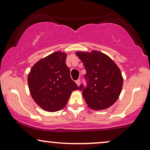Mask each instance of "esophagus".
Instances as JSON below:
<instances>
[{"instance_id":"obj_1","label":"esophagus","mask_w":150,"mask_h":150,"mask_svg":"<svg viewBox=\"0 0 150 150\" xmlns=\"http://www.w3.org/2000/svg\"><path fill=\"white\" fill-rule=\"evenodd\" d=\"M76 82V84H77V86H80V79H78V80H76V82Z\"/></svg>"}]
</instances>
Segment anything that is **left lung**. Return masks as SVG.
<instances>
[{
  "label": "left lung",
  "mask_w": 150,
  "mask_h": 150,
  "mask_svg": "<svg viewBox=\"0 0 150 150\" xmlns=\"http://www.w3.org/2000/svg\"><path fill=\"white\" fill-rule=\"evenodd\" d=\"M76 55L84 64L86 71V87L79 89L88 107L102 110L112 105L120 96L123 86V77L117 65L102 52H77Z\"/></svg>",
  "instance_id": "left-lung-1"
}]
</instances>
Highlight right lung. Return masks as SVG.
<instances>
[{
    "label": "right lung",
    "mask_w": 150,
    "mask_h": 150,
    "mask_svg": "<svg viewBox=\"0 0 150 150\" xmlns=\"http://www.w3.org/2000/svg\"><path fill=\"white\" fill-rule=\"evenodd\" d=\"M67 54L58 51L33 65L28 75V84L36 104L47 112L65 108L72 91L79 89L66 66Z\"/></svg>",
    "instance_id": "add662e5"
}]
</instances>
